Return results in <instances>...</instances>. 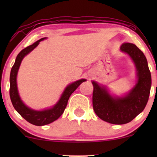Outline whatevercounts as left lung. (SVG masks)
<instances>
[{
    "label": "left lung",
    "instance_id": "left-lung-1",
    "mask_svg": "<svg viewBox=\"0 0 157 157\" xmlns=\"http://www.w3.org/2000/svg\"><path fill=\"white\" fill-rule=\"evenodd\" d=\"M120 50L134 63L136 80L134 87L122 96L110 93L107 86L92 81L94 111L103 121L115 125L128 123L140 114L146 106L151 87V75L145 55L136 45L124 43Z\"/></svg>",
    "mask_w": 157,
    "mask_h": 157
}]
</instances>
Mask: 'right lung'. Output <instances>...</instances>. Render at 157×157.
I'll return each mask as SVG.
<instances>
[{"mask_svg":"<svg viewBox=\"0 0 157 157\" xmlns=\"http://www.w3.org/2000/svg\"><path fill=\"white\" fill-rule=\"evenodd\" d=\"M45 39H46V37L38 40L33 44L25 48L24 49H23L20 52L16 57L15 64L13 65L12 69H11L10 78V95L11 101H12L14 108L18 112L19 114L24 118L26 121H28L32 125L37 126L48 125V124L52 123V122L55 121L56 120L60 117L63 114V113L64 112V110L67 105L68 100L71 94L78 88V86L82 82L86 81V79H80V80L68 84L66 87V89H64L63 92L62 93L57 103L52 107L48 108V109L40 110V111L32 109L29 106H27L22 101L19 95L17 84V76L20 66H21V62H22L25 56L29 54L34 48H35L38 46L40 41L44 40Z\"/></svg>","mask_w":157,"mask_h":157,"instance_id":"1","label":"right lung"}]
</instances>
